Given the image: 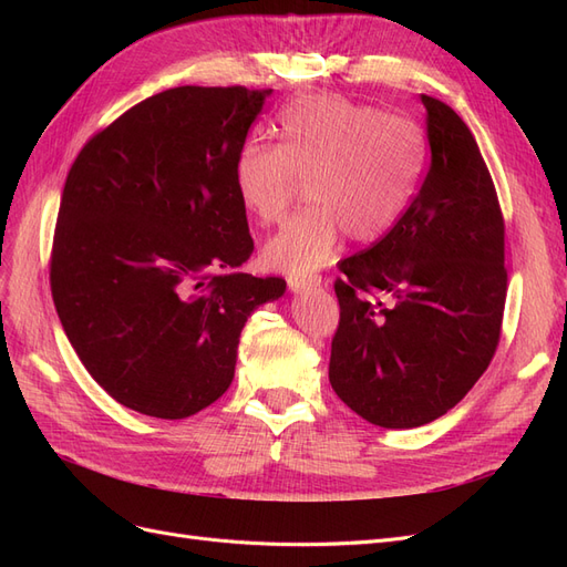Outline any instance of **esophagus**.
I'll list each match as a JSON object with an SVG mask.
<instances>
[{"label":"esophagus","instance_id":"esophagus-1","mask_svg":"<svg viewBox=\"0 0 567 567\" xmlns=\"http://www.w3.org/2000/svg\"><path fill=\"white\" fill-rule=\"evenodd\" d=\"M321 286V277H305V279H288V288L293 293H305V290H312Z\"/></svg>","mask_w":567,"mask_h":567}]
</instances>
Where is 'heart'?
<instances>
[{
    "label": "heart",
    "mask_w": 567,
    "mask_h": 567,
    "mask_svg": "<svg viewBox=\"0 0 567 567\" xmlns=\"http://www.w3.org/2000/svg\"><path fill=\"white\" fill-rule=\"evenodd\" d=\"M279 144L246 142L234 161L244 208L265 225L281 221L310 179L312 208L265 246V262L305 279L329 265L342 238L373 244L398 225L425 163L423 130L340 94L296 99L277 117Z\"/></svg>",
    "instance_id": "obj_1"
}]
</instances>
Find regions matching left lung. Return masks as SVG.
<instances>
[{
  "label": "left lung",
  "instance_id": "1",
  "mask_svg": "<svg viewBox=\"0 0 567 567\" xmlns=\"http://www.w3.org/2000/svg\"><path fill=\"white\" fill-rule=\"evenodd\" d=\"M431 167L381 241L346 257L329 381L354 414L419 427L447 414L499 346L504 217L468 125L421 94Z\"/></svg>",
  "mask_w": 567,
  "mask_h": 567
}]
</instances>
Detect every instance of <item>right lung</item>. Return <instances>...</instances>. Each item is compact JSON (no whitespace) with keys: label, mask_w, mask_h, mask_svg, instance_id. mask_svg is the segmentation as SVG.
Instances as JSON below:
<instances>
[{"label":"right lung","mask_w":567,"mask_h":567,"mask_svg":"<svg viewBox=\"0 0 567 567\" xmlns=\"http://www.w3.org/2000/svg\"><path fill=\"white\" fill-rule=\"evenodd\" d=\"M271 90L175 87L82 146L68 173L49 281L63 331L115 402L186 419L234 381L255 307L281 277L238 271L252 238L234 161Z\"/></svg>","instance_id":"obj_1"}]
</instances>
